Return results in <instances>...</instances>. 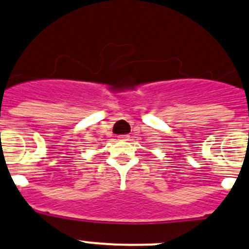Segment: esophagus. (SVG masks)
Instances as JSON below:
<instances>
[{
    "label": "esophagus",
    "mask_w": 249,
    "mask_h": 249,
    "mask_svg": "<svg viewBox=\"0 0 249 249\" xmlns=\"http://www.w3.org/2000/svg\"><path fill=\"white\" fill-rule=\"evenodd\" d=\"M119 140H122V141H129V140H130V136H129V135H122V136H119Z\"/></svg>",
    "instance_id": "34e87169"
}]
</instances>
